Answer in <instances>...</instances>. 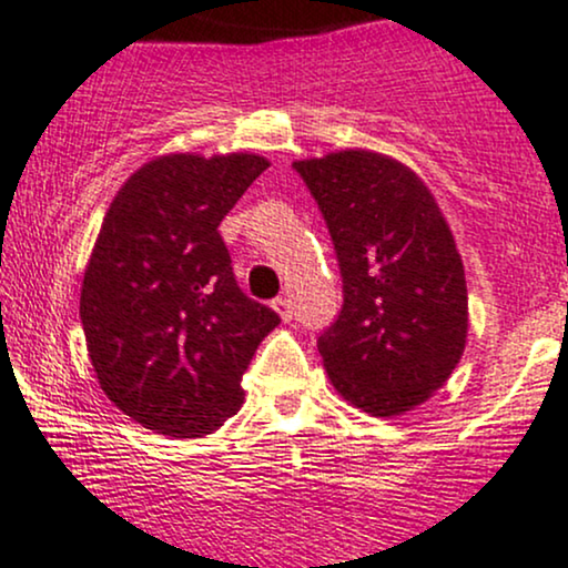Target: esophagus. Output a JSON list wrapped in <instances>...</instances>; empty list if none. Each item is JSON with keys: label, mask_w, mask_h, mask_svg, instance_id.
Segmentation results:
<instances>
[{"label": "esophagus", "mask_w": 568, "mask_h": 568, "mask_svg": "<svg viewBox=\"0 0 568 568\" xmlns=\"http://www.w3.org/2000/svg\"><path fill=\"white\" fill-rule=\"evenodd\" d=\"M273 311L282 316V322H292V303L286 297H276L273 300Z\"/></svg>", "instance_id": "obj_1"}]
</instances>
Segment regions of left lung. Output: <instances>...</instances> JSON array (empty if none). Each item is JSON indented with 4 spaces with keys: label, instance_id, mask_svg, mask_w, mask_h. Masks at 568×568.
I'll list each match as a JSON object with an SVG mask.
<instances>
[{
    "label": "left lung",
    "instance_id": "8db88e82",
    "mask_svg": "<svg viewBox=\"0 0 568 568\" xmlns=\"http://www.w3.org/2000/svg\"><path fill=\"white\" fill-rule=\"evenodd\" d=\"M335 242L343 311L318 337L332 385L372 417L406 415L468 343V286L442 206L415 170L366 149L292 164Z\"/></svg>",
    "mask_w": 568,
    "mask_h": 568
}]
</instances>
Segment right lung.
<instances>
[{
	"instance_id": "add662e5",
	"label": "right lung",
	"mask_w": 568,
	"mask_h": 568,
	"mask_svg": "<svg viewBox=\"0 0 568 568\" xmlns=\"http://www.w3.org/2000/svg\"><path fill=\"white\" fill-rule=\"evenodd\" d=\"M268 166L257 153H166L105 212L79 316L100 388L143 428L199 438L242 409V375L282 318L239 290L217 225Z\"/></svg>"
}]
</instances>
